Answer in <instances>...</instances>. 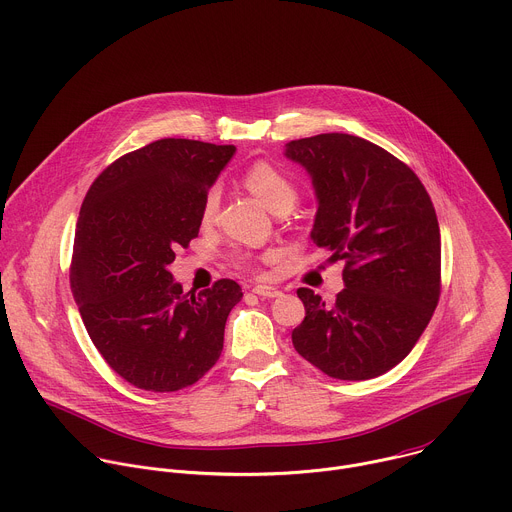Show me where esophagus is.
<instances>
[{
    "mask_svg": "<svg viewBox=\"0 0 512 512\" xmlns=\"http://www.w3.org/2000/svg\"><path fill=\"white\" fill-rule=\"evenodd\" d=\"M253 293H257L259 297H265V299H271V297H279L281 291L277 287H271V285H255L253 287Z\"/></svg>",
    "mask_w": 512,
    "mask_h": 512,
    "instance_id": "34e87169",
    "label": "esophagus"
}]
</instances>
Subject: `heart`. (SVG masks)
Segmentation results:
<instances>
[{
	"label": "heart",
	"mask_w": 512,
	"mask_h": 512,
	"mask_svg": "<svg viewBox=\"0 0 512 512\" xmlns=\"http://www.w3.org/2000/svg\"><path fill=\"white\" fill-rule=\"evenodd\" d=\"M243 181L247 185V189L259 197L271 211L287 201H295V187L291 185V181L281 173L279 168H275L273 164L265 162V160H257L253 162L243 175ZM219 207V189L211 187L205 195L203 201V221H211L217 213ZM239 263L245 265L247 259L239 257Z\"/></svg>",
	"instance_id": "1"
}]
</instances>
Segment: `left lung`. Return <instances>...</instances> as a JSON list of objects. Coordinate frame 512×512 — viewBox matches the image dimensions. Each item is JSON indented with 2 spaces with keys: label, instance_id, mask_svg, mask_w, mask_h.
<instances>
[{
  "label": "left lung",
  "instance_id": "1",
  "mask_svg": "<svg viewBox=\"0 0 512 512\" xmlns=\"http://www.w3.org/2000/svg\"><path fill=\"white\" fill-rule=\"evenodd\" d=\"M283 154L311 179L313 243L346 261V287L331 305L297 289L305 319L293 348L331 378H378L412 352L440 297L434 205L412 168L360 136L299 138Z\"/></svg>",
  "mask_w": 512,
  "mask_h": 512
}]
</instances>
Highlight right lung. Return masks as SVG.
Here are the masks:
<instances>
[{"mask_svg": "<svg viewBox=\"0 0 512 512\" xmlns=\"http://www.w3.org/2000/svg\"><path fill=\"white\" fill-rule=\"evenodd\" d=\"M235 150L187 138L150 142L102 170L82 203L72 293L96 350L140 390L193 386L223 352L239 283L183 293L168 265L199 235L205 195Z\"/></svg>", "mask_w": 512, "mask_h": 512, "instance_id": "right-lung-1", "label": "right lung"}]
</instances>
